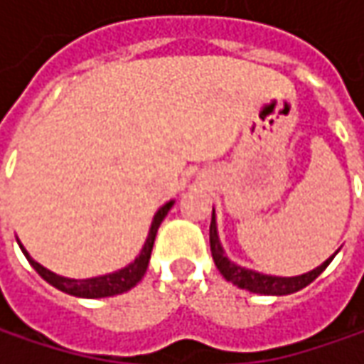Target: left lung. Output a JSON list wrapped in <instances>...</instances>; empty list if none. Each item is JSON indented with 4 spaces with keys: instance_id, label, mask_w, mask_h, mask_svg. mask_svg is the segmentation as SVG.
I'll use <instances>...</instances> for the list:
<instances>
[{
    "instance_id": "8db88e82",
    "label": "left lung",
    "mask_w": 364,
    "mask_h": 364,
    "mask_svg": "<svg viewBox=\"0 0 364 364\" xmlns=\"http://www.w3.org/2000/svg\"><path fill=\"white\" fill-rule=\"evenodd\" d=\"M210 251H213V259L218 272L223 273V277L227 282H231L241 289L253 291V294H263V296H287L294 291H300L301 287L310 286L320 273L324 272L330 265V261L334 259L328 257L320 267H316L312 272L304 273V275H296V277H277V275H265V273L253 272V269H245L241 265L232 263L231 259L225 255L223 245L218 241L217 232V218H215V210H213V218H210Z\"/></svg>"
}]
</instances>
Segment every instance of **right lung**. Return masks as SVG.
Listing matches in <instances>:
<instances>
[{"mask_svg":"<svg viewBox=\"0 0 364 364\" xmlns=\"http://www.w3.org/2000/svg\"><path fill=\"white\" fill-rule=\"evenodd\" d=\"M172 204H174V200L166 203L154 215V220H151V227H149V232H147L144 249H141V253L135 257L133 263H129L127 267H123L119 272L99 275V277H91V279H68V277H63V275H56V273L46 269L44 265H40L38 261H34V259L30 257V253L23 249V245L20 241L18 243H20L21 253L30 261V265L38 272V275L42 279H46L50 286H54L56 289L64 291V294H70V296H77V298H109V296H117V294H123V291H127V289L137 286L141 282V277L146 275L147 263H149L151 249H154V241H156V232L160 229L161 220L168 215V210L172 208Z\"/></svg>","mask_w":364,"mask_h":364,"instance_id":"add662e5","label":"right lung"}]
</instances>
